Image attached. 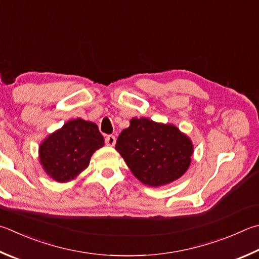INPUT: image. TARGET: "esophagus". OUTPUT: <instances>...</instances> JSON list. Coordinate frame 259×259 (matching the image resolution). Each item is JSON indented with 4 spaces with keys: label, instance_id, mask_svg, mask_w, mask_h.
I'll list each match as a JSON object with an SVG mask.
<instances>
[{
    "label": "esophagus",
    "instance_id": "obj_1",
    "mask_svg": "<svg viewBox=\"0 0 259 259\" xmlns=\"http://www.w3.org/2000/svg\"><path fill=\"white\" fill-rule=\"evenodd\" d=\"M115 142H116V139H115L114 136H112V135L107 136V137L105 138V144H106L107 146H114V145H115Z\"/></svg>",
    "mask_w": 259,
    "mask_h": 259
}]
</instances>
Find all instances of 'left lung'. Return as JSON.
Masks as SVG:
<instances>
[{"label": "left lung", "mask_w": 259, "mask_h": 259, "mask_svg": "<svg viewBox=\"0 0 259 259\" xmlns=\"http://www.w3.org/2000/svg\"><path fill=\"white\" fill-rule=\"evenodd\" d=\"M115 149L144 185L159 187L178 180L191 163L194 146L176 125L134 117L122 130Z\"/></svg>", "instance_id": "1"}]
</instances>
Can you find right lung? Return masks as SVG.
I'll return each mask as SVG.
<instances>
[{"label": "right lung", "mask_w": 259, "mask_h": 259, "mask_svg": "<svg viewBox=\"0 0 259 259\" xmlns=\"http://www.w3.org/2000/svg\"><path fill=\"white\" fill-rule=\"evenodd\" d=\"M104 146L94 122L70 120L39 145V162L46 175L58 182L76 179L87 168L92 155Z\"/></svg>", "instance_id": "right-lung-1"}]
</instances>
